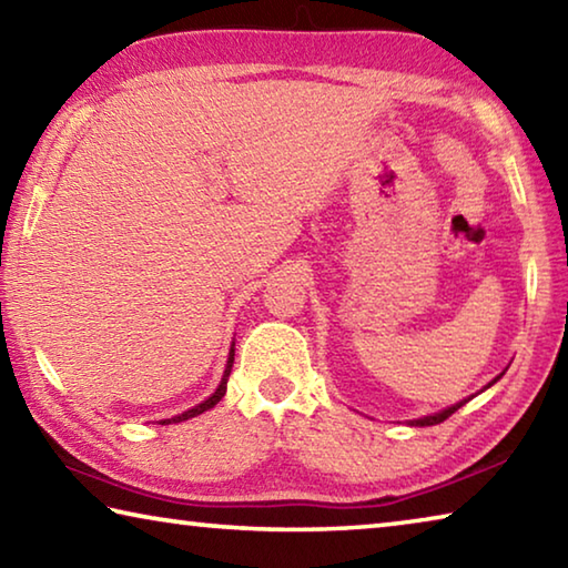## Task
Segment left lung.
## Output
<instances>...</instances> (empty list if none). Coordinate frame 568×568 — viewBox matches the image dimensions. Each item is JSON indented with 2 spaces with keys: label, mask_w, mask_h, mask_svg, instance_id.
Instances as JSON below:
<instances>
[{
  "label": "left lung",
  "mask_w": 568,
  "mask_h": 568,
  "mask_svg": "<svg viewBox=\"0 0 568 568\" xmlns=\"http://www.w3.org/2000/svg\"><path fill=\"white\" fill-rule=\"evenodd\" d=\"M504 376V373H501ZM501 376H496L491 383H488V386H494V383L501 378ZM466 400H460V403H456V406H450V408H446V410H440V413H436V416H426V418H418V420H410V426H436V423H444L448 416H454V413L464 406Z\"/></svg>",
  "instance_id": "1"
}]
</instances>
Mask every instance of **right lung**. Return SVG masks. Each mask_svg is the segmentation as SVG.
<instances>
[{"label":"right lung","instance_id":"1","mask_svg":"<svg viewBox=\"0 0 568 568\" xmlns=\"http://www.w3.org/2000/svg\"><path fill=\"white\" fill-rule=\"evenodd\" d=\"M233 351H230V358H227V368H225V376H223V381H220V386H217V390L213 393V396H210L207 400H203L200 403V406H195V408H190V410H185V413H180V416H175V418H168V420H160L162 426H168V423H180V420H187V418H195V416H200V413H205V410H210L213 406H217V400L225 396V390H227V378H230V371H233Z\"/></svg>","mask_w":568,"mask_h":568}]
</instances>
